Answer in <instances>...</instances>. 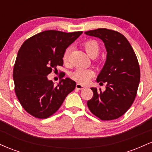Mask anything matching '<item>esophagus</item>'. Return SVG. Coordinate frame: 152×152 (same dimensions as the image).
<instances>
[{"label": "esophagus", "mask_w": 152, "mask_h": 152, "mask_svg": "<svg viewBox=\"0 0 152 152\" xmlns=\"http://www.w3.org/2000/svg\"><path fill=\"white\" fill-rule=\"evenodd\" d=\"M85 88V86H83V85L81 84V83H76V89H78V90H81V89H83V88Z\"/></svg>", "instance_id": "obj_1"}]
</instances>
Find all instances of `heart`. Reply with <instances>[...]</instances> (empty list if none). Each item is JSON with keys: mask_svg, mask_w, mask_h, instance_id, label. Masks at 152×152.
<instances>
[{"mask_svg": "<svg viewBox=\"0 0 152 152\" xmlns=\"http://www.w3.org/2000/svg\"><path fill=\"white\" fill-rule=\"evenodd\" d=\"M82 46L88 56L92 58L96 56L100 51V45L96 40L89 39L83 43ZM70 48H66L63 55V61L65 65H68L69 63V55H70ZM94 76V71L91 69L85 67H78L71 75V77L74 81L81 83H87Z\"/></svg>", "mask_w": 152, "mask_h": 152, "instance_id": "obj_1", "label": "heart"}]
</instances>
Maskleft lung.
<instances>
[{
	"label": "left lung",
	"mask_w": 152,
	"mask_h": 152,
	"mask_svg": "<svg viewBox=\"0 0 152 152\" xmlns=\"http://www.w3.org/2000/svg\"><path fill=\"white\" fill-rule=\"evenodd\" d=\"M85 34L102 39L107 57L97 82L106 83L102 92L91 88L94 96L87 106L94 115L104 120L116 119L126 112L133 104L140 81V68L137 56L124 35L118 31L98 28Z\"/></svg>",
	"instance_id": "obj_1"
}]
</instances>
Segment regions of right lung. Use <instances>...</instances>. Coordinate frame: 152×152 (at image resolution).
Returning a JSON list of instances; mask_svg holds the SVG:
<instances>
[{
	"mask_svg": "<svg viewBox=\"0 0 152 152\" xmlns=\"http://www.w3.org/2000/svg\"><path fill=\"white\" fill-rule=\"evenodd\" d=\"M82 33L45 31L28 38L22 44L13 77L17 98L31 116L38 118L52 116L76 88V82L70 78L61 79L55 86L47 76L53 70L58 71V66H63L64 51Z\"/></svg>",
	"mask_w": 152,
	"mask_h": 152,
	"instance_id": "add662e5",
	"label": "right lung"
}]
</instances>
